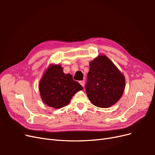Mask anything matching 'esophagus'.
Returning a JSON list of instances; mask_svg holds the SVG:
<instances>
[{
  "instance_id": "esophagus-1",
  "label": "esophagus",
  "mask_w": 155,
  "mask_h": 155,
  "mask_svg": "<svg viewBox=\"0 0 155 155\" xmlns=\"http://www.w3.org/2000/svg\"><path fill=\"white\" fill-rule=\"evenodd\" d=\"M79 83H80V85L83 87L84 85H85V81H79Z\"/></svg>"
}]
</instances>
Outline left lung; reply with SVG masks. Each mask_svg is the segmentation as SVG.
<instances>
[{
  "mask_svg": "<svg viewBox=\"0 0 155 155\" xmlns=\"http://www.w3.org/2000/svg\"><path fill=\"white\" fill-rule=\"evenodd\" d=\"M85 86L92 104L108 108L114 105L122 96L125 80L114 64L104 55H99L90 63Z\"/></svg>",
  "mask_w": 155,
  "mask_h": 155,
  "instance_id": "8db88e82",
  "label": "left lung"
}]
</instances>
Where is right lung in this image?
I'll use <instances>...</instances> for the list:
<instances>
[{
  "mask_svg": "<svg viewBox=\"0 0 155 155\" xmlns=\"http://www.w3.org/2000/svg\"><path fill=\"white\" fill-rule=\"evenodd\" d=\"M63 69L60 64H50L39 85L42 100L55 109L67 105L75 94L83 89L71 74H64Z\"/></svg>",
  "mask_w": 155,
  "mask_h": 155,
  "instance_id": "1",
  "label": "right lung"
}]
</instances>
